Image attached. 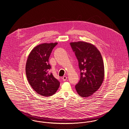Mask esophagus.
<instances>
[{
  "label": "esophagus",
  "mask_w": 129,
  "mask_h": 129,
  "mask_svg": "<svg viewBox=\"0 0 129 129\" xmlns=\"http://www.w3.org/2000/svg\"><path fill=\"white\" fill-rule=\"evenodd\" d=\"M67 76H64L63 77H62V80L63 81H66L67 80Z\"/></svg>",
  "instance_id": "esophagus-1"
}]
</instances>
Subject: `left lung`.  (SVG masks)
Returning <instances> with one entry per match:
<instances>
[{
	"mask_svg": "<svg viewBox=\"0 0 129 129\" xmlns=\"http://www.w3.org/2000/svg\"><path fill=\"white\" fill-rule=\"evenodd\" d=\"M78 61L80 79L75 85L78 93L89 97L101 86L104 78V65L100 52L91 44L84 42L70 43Z\"/></svg>",
	"mask_w": 129,
	"mask_h": 129,
	"instance_id": "left-lung-1",
	"label": "left lung"
}]
</instances>
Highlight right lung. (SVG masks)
I'll list each match as a JSON object with an SVG mask.
<instances>
[{"instance_id": "obj_1", "label": "right lung", "mask_w": 129, "mask_h": 129, "mask_svg": "<svg viewBox=\"0 0 129 129\" xmlns=\"http://www.w3.org/2000/svg\"><path fill=\"white\" fill-rule=\"evenodd\" d=\"M57 44L44 43L35 47L30 53L26 62V76L33 89L44 96H49L57 92L59 82L49 70L51 68L48 59L53 49Z\"/></svg>"}]
</instances>
